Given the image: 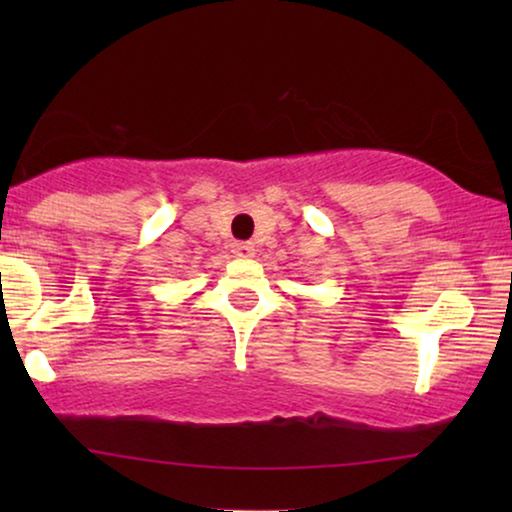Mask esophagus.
I'll use <instances>...</instances> for the list:
<instances>
[{"label":"esophagus","mask_w":512,"mask_h":512,"mask_svg":"<svg viewBox=\"0 0 512 512\" xmlns=\"http://www.w3.org/2000/svg\"><path fill=\"white\" fill-rule=\"evenodd\" d=\"M254 244H249V242H235L233 244V254L237 256V258H251L254 256Z\"/></svg>","instance_id":"esophagus-1"}]
</instances>
